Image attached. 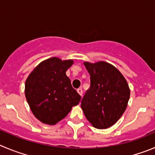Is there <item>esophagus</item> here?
Returning a JSON list of instances; mask_svg holds the SVG:
<instances>
[{
  "label": "esophagus",
  "instance_id": "esophagus-1",
  "mask_svg": "<svg viewBox=\"0 0 155 155\" xmlns=\"http://www.w3.org/2000/svg\"><path fill=\"white\" fill-rule=\"evenodd\" d=\"M77 92L79 94V95H81V96H82V89H77Z\"/></svg>",
  "mask_w": 155,
  "mask_h": 155
}]
</instances>
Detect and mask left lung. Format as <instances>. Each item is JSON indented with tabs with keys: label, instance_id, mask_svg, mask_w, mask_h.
Segmentation results:
<instances>
[{
	"label": "left lung",
	"instance_id": "8db88e82",
	"mask_svg": "<svg viewBox=\"0 0 155 155\" xmlns=\"http://www.w3.org/2000/svg\"><path fill=\"white\" fill-rule=\"evenodd\" d=\"M90 75V88L81 102V108L92 126L105 129L123 115L130 97L126 79L117 68L104 61L84 62Z\"/></svg>",
	"mask_w": 155,
	"mask_h": 155
}]
</instances>
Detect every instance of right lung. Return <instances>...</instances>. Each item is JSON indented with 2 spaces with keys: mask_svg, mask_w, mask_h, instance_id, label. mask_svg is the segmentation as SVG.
<instances>
[{
  "mask_svg": "<svg viewBox=\"0 0 155 155\" xmlns=\"http://www.w3.org/2000/svg\"><path fill=\"white\" fill-rule=\"evenodd\" d=\"M73 60L58 57L43 60L32 71L25 82V96L34 116L47 125H56L81 99L66 72Z\"/></svg>",
  "mask_w": 155,
  "mask_h": 155,
  "instance_id": "obj_1",
  "label": "right lung"
}]
</instances>
